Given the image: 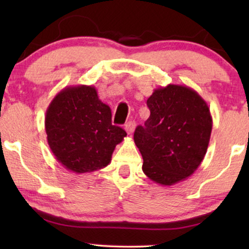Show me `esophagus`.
<instances>
[{
  "instance_id": "34e87169",
  "label": "esophagus",
  "mask_w": 249,
  "mask_h": 249,
  "mask_svg": "<svg viewBox=\"0 0 249 249\" xmlns=\"http://www.w3.org/2000/svg\"><path fill=\"white\" fill-rule=\"evenodd\" d=\"M135 128H136L135 121H129V122H127V124H125V125H124V129H125V131L128 132V135H131L132 132H134Z\"/></svg>"
}]
</instances>
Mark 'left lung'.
I'll return each mask as SVG.
<instances>
[{
    "label": "left lung",
    "instance_id": "left-lung-1",
    "mask_svg": "<svg viewBox=\"0 0 249 249\" xmlns=\"http://www.w3.org/2000/svg\"><path fill=\"white\" fill-rule=\"evenodd\" d=\"M147 107L151 115L134 134L142 171L156 183L172 186L192 176L204 160L213 124L210 107L196 90L172 84L156 88Z\"/></svg>",
    "mask_w": 249,
    "mask_h": 249
}]
</instances>
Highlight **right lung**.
I'll use <instances>...</instances> for the list:
<instances>
[{
	"label": "right lung",
	"mask_w": 249,
	"mask_h": 249,
	"mask_svg": "<svg viewBox=\"0 0 249 249\" xmlns=\"http://www.w3.org/2000/svg\"><path fill=\"white\" fill-rule=\"evenodd\" d=\"M47 142L55 159L74 173L93 172L110 164L115 146L127 136L112 124L108 105L96 88L86 85L66 87L46 110Z\"/></svg>",
	"instance_id": "1"
}]
</instances>
